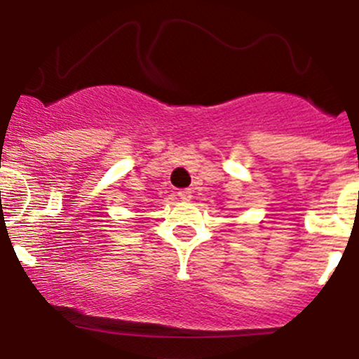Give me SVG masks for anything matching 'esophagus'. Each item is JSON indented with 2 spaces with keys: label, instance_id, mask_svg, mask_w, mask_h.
I'll list each match as a JSON object with an SVG mask.
<instances>
[{
  "label": "esophagus",
  "instance_id": "1",
  "mask_svg": "<svg viewBox=\"0 0 359 359\" xmlns=\"http://www.w3.org/2000/svg\"><path fill=\"white\" fill-rule=\"evenodd\" d=\"M177 197H180V199H183V201L192 199V190H189V189L180 190V192H177Z\"/></svg>",
  "mask_w": 359,
  "mask_h": 359
}]
</instances>
